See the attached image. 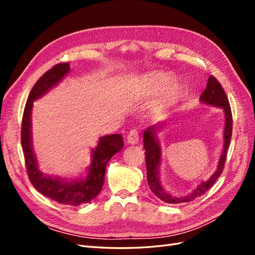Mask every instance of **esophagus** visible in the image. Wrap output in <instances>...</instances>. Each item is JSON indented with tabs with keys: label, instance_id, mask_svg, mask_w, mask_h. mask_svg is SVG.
<instances>
[{
	"label": "esophagus",
	"instance_id": "34e87169",
	"mask_svg": "<svg viewBox=\"0 0 255 255\" xmlns=\"http://www.w3.org/2000/svg\"><path fill=\"white\" fill-rule=\"evenodd\" d=\"M139 142V135H138V132L136 129L129 130V133L128 135V143L129 144H137Z\"/></svg>",
	"mask_w": 255,
	"mask_h": 255
}]
</instances>
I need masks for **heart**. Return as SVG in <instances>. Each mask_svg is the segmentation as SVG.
Here are the masks:
<instances>
[{
  "mask_svg": "<svg viewBox=\"0 0 255 255\" xmlns=\"http://www.w3.org/2000/svg\"><path fill=\"white\" fill-rule=\"evenodd\" d=\"M166 89L160 99V106L169 107L177 102L183 94L182 85L173 83L171 75L165 73H153L144 80V89L148 95L159 94Z\"/></svg>",
  "mask_w": 255,
  "mask_h": 255,
  "instance_id": "1",
  "label": "heart"
}]
</instances>
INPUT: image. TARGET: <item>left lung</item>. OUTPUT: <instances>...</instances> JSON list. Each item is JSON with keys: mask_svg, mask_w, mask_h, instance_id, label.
<instances>
[{"mask_svg": "<svg viewBox=\"0 0 255 255\" xmlns=\"http://www.w3.org/2000/svg\"><path fill=\"white\" fill-rule=\"evenodd\" d=\"M200 101L204 104L218 107V109L223 110L225 114V133H223V150L218 163L217 170L207 181H202L198 186L192 190L190 194L186 196L177 197L172 196L163 187L159 180V168L161 163V148L159 141L157 139V129H159L163 125H155L148 128L143 130V148L145 150V165H146V181H148L149 187L151 191L159 198L161 201L166 203L177 204L183 202H189L195 200L196 198L202 196L203 194L210 189L216 180L218 179L219 175L222 173L223 167L227 159V153L229 150V145L231 142V137H232V113H231V107L229 100L225 90H223L220 83L214 78L213 75H210L207 80L206 89L203 91V94L200 97Z\"/></svg>", "mask_w": 255, "mask_h": 255, "instance_id": "8db88e82", "label": "left lung"}]
</instances>
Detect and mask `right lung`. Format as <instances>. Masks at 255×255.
Here are the masks:
<instances>
[{
  "instance_id": "right-lung-1",
  "label": "right lung",
  "mask_w": 255,
  "mask_h": 255,
  "mask_svg": "<svg viewBox=\"0 0 255 255\" xmlns=\"http://www.w3.org/2000/svg\"><path fill=\"white\" fill-rule=\"evenodd\" d=\"M70 71L69 63L54 66L45 72L30 90L22 119L21 143L30 183L43 196L60 204L78 206L88 203L102 190L106 165L116 153L123 148V137L120 134L106 135L99 138L98 145L91 150V164L83 177L68 181L59 176L44 175L38 168L32 141L33 102L40 99L52 88L57 86Z\"/></svg>"
}]
</instances>
